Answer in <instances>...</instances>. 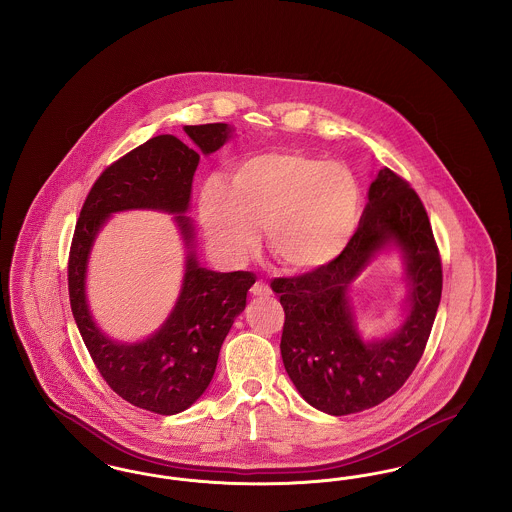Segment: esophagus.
Masks as SVG:
<instances>
[{"label": "esophagus", "instance_id": "esophagus-1", "mask_svg": "<svg viewBox=\"0 0 512 512\" xmlns=\"http://www.w3.org/2000/svg\"><path fill=\"white\" fill-rule=\"evenodd\" d=\"M249 292L253 293L255 297H267V295H270V288H268L267 282L257 280V282L251 286Z\"/></svg>", "mask_w": 512, "mask_h": 512}]
</instances>
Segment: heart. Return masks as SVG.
Wrapping results in <instances>:
<instances>
[{"instance_id": "obj_1", "label": "heart", "mask_w": 512, "mask_h": 512, "mask_svg": "<svg viewBox=\"0 0 512 512\" xmlns=\"http://www.w3.org/2000/svg\"><path fill=\"white\" fill-rule=\"evenodd\" d=\"M361 188L347 167L299 151L242 159L228 188L209 180L199 197L207 242L238 265L255 251L265 226L270 255L288 270L307 272L336 261L361 219Z\"/></svg>"}]
</instances>
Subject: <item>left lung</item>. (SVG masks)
Returning <instances> with one entry per match:
<instances>
[{"mask_svg":"<svg viewBox=\"0 0 512 512\" xmlns=\"http://www.w3.org/2000/svg\"><path fill=\"white\" fill-rule=\"evenodd\" d=\"M403 251L412 280L410 315L390 339L360 340L346 288L386 244ZM441 257L428 213L411 184L382 169L370 184L359 228L326 267L274 278L286 320L282 361L303 399L322 413L343 416L376 407L399 390L418 365L441 299Z\"/></svg>","mask_w":512,"mask_h":512,"instance_id":"8db88e82","label":"left lung"}]
</instances>
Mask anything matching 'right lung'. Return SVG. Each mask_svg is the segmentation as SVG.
Instances as JSON below:
<instances>
[{
  "mask_svg": "<svg viewBox=\"0 0 512 512\" xmlns=\"http://www.w3.org/2000/svg\"><path fill=\"white\" fill-rule=\"evenodd\" d=\"M195 146L171 134L155 136L122 155L99 174L74 228L69 253L71 309L86 349L107 386L134 407L155 414H176L207 390L220 345L234 318L245 309L255 276L247 270L213 272L188 255L182 292L176 307L151 338L117 343L105 338L90 317L84 278L94 238L111 213L126 209H161L184 213L201 153L217 151L230 136L224 122L184 126ZM186 244L194 228L188 217H176Z\"/></svg>",
  "mask_w": 512,
  "mask_h": 512,
  "instance_id": "obj_1",
  "label": "right lung"
}]
</instances>
